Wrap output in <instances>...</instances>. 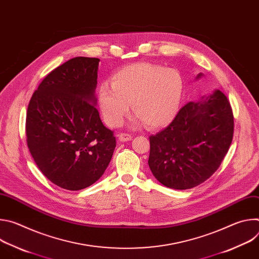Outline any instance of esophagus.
I'll use <instances>...</instances> for the list:
<instances>
[{
	"label": "esophagus",
	"instance_id": "34e87169",
	"mask_svg": "<svg viewBox=\"0 0 259 259\" xmlns=\"http://www.w3.org/2000/svg\"><path fill=\"white\" fill-rule=\"evenodd\" d=\"M132 139V135L131 134H129V133H120L119 134V140L120 141H129V140H131Z\"/></svg>",
	"mask_w": 259,
	"mask_h": 259
}]
</instances>
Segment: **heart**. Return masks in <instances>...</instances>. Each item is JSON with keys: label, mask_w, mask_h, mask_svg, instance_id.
I'll return each mask as SVG.
<instances>
[{"label": "heart", "mask_w": 259, "mask_h": 259, "mask_svg": "<svg viewBox=\"0 0 259 259\" xmlns=\"http://www.w3.org/2000/svg\"><path fill=\"white\" fill-rule=\"evenodd\" d=\"M113 84L98 88V105L105 123L120 126L131 110L137 113L133 124L159 128L169 124L180 105L183 82L179 72L150 62L127 65L113 76Z\"/></svg>", "instance_id": "b5f03b06"}]
</instances>
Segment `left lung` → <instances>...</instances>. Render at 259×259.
<instances>
[{
  "instance_id": "obj_1",
  "label": "left lung",
  "mask_w": 259,
  "mask_h": 259,
  "mask_svg": "<svg viewBox=\"0 0 259 259\" xmlns=\"http://www.w3.org/2000/svg\"><path fill=\"white\" fill-rule=\"evenodd\" d=\"M233 136L231 103L216 90L210 96L183 105L165 129L150 136L149 166L167 188H195L218 169Z\"/></svg>"
}]
</instances>
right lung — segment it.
<instances>
[{
	"label": "right lung",
	"mask_w": 259,
	"mask_h": 259,
	"mask_svg": "<svg viewBox=\"0 0 259 259\" xmlns=\"http://www.w3.org/2000/svg\"><path fill=\"white\" fill-rule=\"evenodd\" d=\"M98 63L81 56L67 60L44 78L27 106L30 155L51 182L67 191L97 181L116 147L95 106Z\"/></svg>",
	"instance_id": "add662e5"
}]
</instances>
